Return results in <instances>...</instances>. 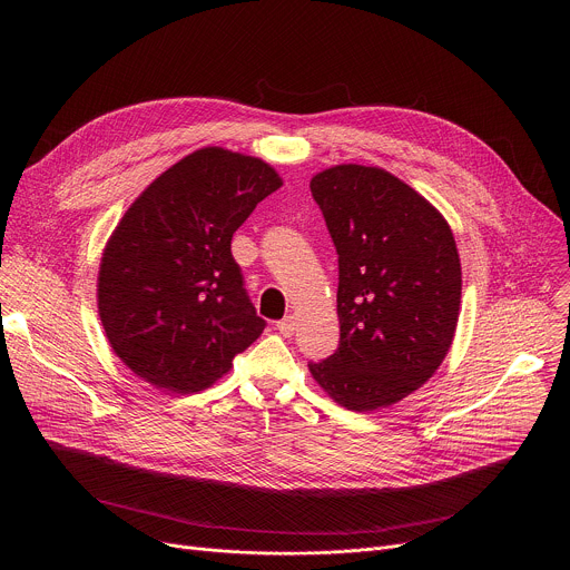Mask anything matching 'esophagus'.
Returning <instances> with one entry per match:
<instances>
[{"label": "esophagus", "instance_id": "1", "mask_svg": "<svg viewBox=\"0 0 570 570\" xmlns=\"http://www.w3.org/2000/svg\"><path fill=\"white\" fill-rule=\"evenodd\" d=\"M295 330H297V324H295V317H293V315H286V317H282V320L277 322V332H279L284 338H291V336L295 334Z\"/></svg>", "mask_w": 570, "mask_h": 570}]
</instances>
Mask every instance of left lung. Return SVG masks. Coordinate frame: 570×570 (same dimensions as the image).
<instances>
[{
    "mask_svg": "<svg viewBox=\"0 0 570 570\" xmlns=\"http://www.w3.org/2000/svg\"><path fill=\"white\" fill-rule=\"evenodd\" d=\"M311 194L338 253L341 345L311 376L343 409L372 413L420 390L446 358L462 268L446 218L379 167L336 165Z\"/></svg>",
    "mask_w": 570,
    "mask_h": 570,
    "instance_id": "obj_1",
    "label": "left lung"
}]
</instances>
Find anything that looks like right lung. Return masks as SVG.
Here are the masks:
<instances>
[{
  "instance_id": "right-lung-1",
  "label": "right lung",
  "mask_w": 570,
  "mask_h": 570,
  "mask_svg": "<svg viewBox=\"0 0 570 570\" xmlns=\"http://www.w3.org/2000/svg\"><path fill=\"white\" fill-rule=\"evenodd\" d=\"M284 185L264 159L205 146L159 174L112 229L97 304L121 363L157 390L191 394L223 379L264 332L232 234Z\"/></svg>"
}]
</instances>
